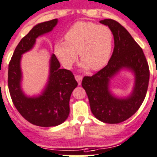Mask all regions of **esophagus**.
Wrapping results in <instances>:
<instances>
[{"instance_id": "1", "label": "esophagus", "mask_w": 157, "mask_h": 157, "mask_svg": "<svg viewBox=\"0 0 157 157\" xmlns=\"http://www.w3.org/2000/svg\"><path fill=\"white\" fill-rule=\"evenodd\" d=\"M75 79H76V80L77 81V83H78L79 85H80V84H81V81H82V79H83V77L80 75H75Z\"/></svg>"}]
</instances>
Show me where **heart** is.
Returning a JSON list of instances; mask_svg holds the SVG:
<instances>
[{"label":"heart","mask_w":157,"mask_h":157,"mask_svg":"<svg viewBox=\"0 0 157 157\" xmlns=\"http://www.w3.org/2000/svg\"><path fill=\"white\" fill-rule=\"evenodd\" d=\"M64 39L55 43L54 52L66 68L75 63L78 53L82 68L98 70L108 63L112 54L113 34L105 25L77 22L66 31Z\"/></svg>","instance_id":"b5f03b06"}]
</instances>
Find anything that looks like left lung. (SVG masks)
I'll return each mask as SVG.
<instances>
[{"label": "left lung", "mask_w": 157, "mask_h": 157, "mask_svg": "<svg viewBox=\"0 0 157 157\" xmlns=\"http://www.w3.org/2000/svg\"><path fill=\"white\" fill-rule=\"evenodd\" d=\"M113 32L114 49L108 64L91 77H84L82 87L87 94L93 115L106 124H119L137 112L147 92L149 69L143 51L129 32L119 22L107 19L100 21ZM122 69L135 76V84L127 97H117L109 89L110 81Z\"/></svg>", "instance_id": "8db88e82"}]
</instances>
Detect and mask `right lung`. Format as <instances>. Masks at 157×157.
<instances>
[{"mask_svg": "<svg viewBox=\"0 0 157 157\" xmlns=\"http://www.w3.org/2000/svg\"><path fill=\"white\" fill-rule=\"evenodd\" d=\"M57 23L58 19H55L33 26L17 45L8 66V89L14 105L26 121L44 128L58 126L68 118L70 96L77 82L71 71L60 68L59 60L52 54L47 84L41 94L29 97L21 86V59L24 53L34 47L38 36L50 33Z\"/></svg>", "mask_w": 157, "mask_h": 157, "instance_id": "obj_1", "label": "right lung"}]
</instances>
